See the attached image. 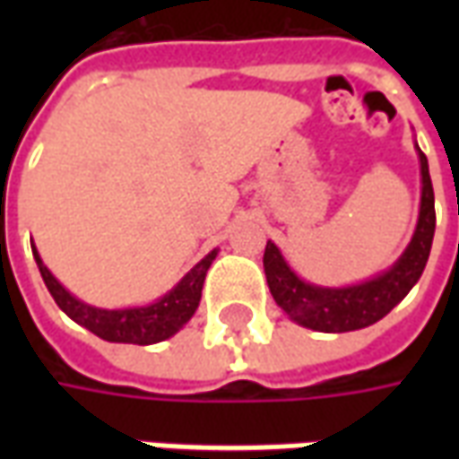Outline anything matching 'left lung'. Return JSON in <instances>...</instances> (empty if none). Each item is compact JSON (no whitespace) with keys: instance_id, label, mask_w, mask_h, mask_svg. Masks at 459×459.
Wrapping results in <instances>:
<instances>
[{"instance_id":"left-lung-1","label":"left lung","mask_w":459,"mask_h":459,"mask_svg":"<svg viewBox=\"0 0 459 459\" xmlns=\"http://www.w3.org/2000/svg\"><path fill=\"white\" fill-rule=\"evenodd\" d=\"M415 152L420 161L418 223H415L408 248L388 270L364 282L346 285V288H322L299 278L298 273L290 268L278 246L268 240L263 268L268 278L270 295L278 302V307L292 322H298L299 327L329 332V334L364 329L384 319L420 280L435 236V194L430 171H428V157L420 152L418 142H415Z\"/></svg>"}]
</instances>
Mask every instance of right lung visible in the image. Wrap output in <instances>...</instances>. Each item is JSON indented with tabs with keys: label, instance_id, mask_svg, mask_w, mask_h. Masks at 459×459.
<instances>
[{
	"label": "right lung",
	"instance_id": "add662e5",
	"mask_svg": "<svg viewBox=\"0 0 459 459\" xmlns=\"http://www.w3.org/2000/svg\"><path fill=\"white\" fill-rule=\"evenodd\" d=\"M31 250H34L36 265H39V273H41V278H44L51 298L56 299V305L64 309L68 317L74 319L75 325H81L88 332H93L95 337L105 339V342L140 346L157 344V342L174 337L194 317V312H196L201 302V288H204L206 273H209L211 263L219 255V248L211 250L209 255L201 258L167 295H161L160 299H154L150 305L103 309L93 307V305H85L83 299L74 298L51 275V270L46 268L36 246H31Z\"/></svg>",
	"mask_w": 459,
	"mask_h": 459
}]
</instances>
